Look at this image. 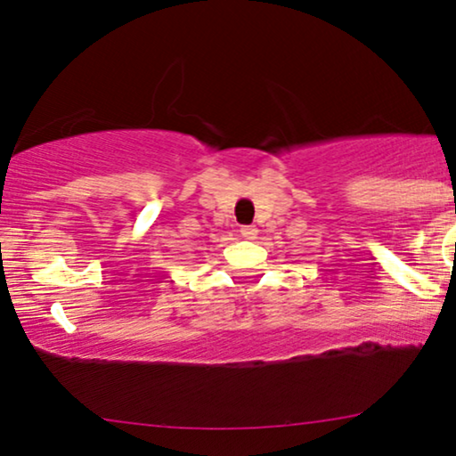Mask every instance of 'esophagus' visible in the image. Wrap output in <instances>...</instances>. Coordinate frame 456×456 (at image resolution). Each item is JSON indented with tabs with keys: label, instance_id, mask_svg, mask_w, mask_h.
I'll return each mask as SVG.
<instances>
[{
	"label": "esophagus",
	"instance_id": "1",
	"mask_svg": "<svg viewBox=\"0 0 456 456\" xmlns=\"http://www.w3.org/2000/svg\"><path fill=\"white\" fill-rule=\"evenodd\" d=\"M240 234L245 236V239H255V236H257V228H255V226H242Z\"/></svg>",
	"mask_w": 456,
	"mask_h": 456
}]
</instances>
